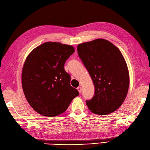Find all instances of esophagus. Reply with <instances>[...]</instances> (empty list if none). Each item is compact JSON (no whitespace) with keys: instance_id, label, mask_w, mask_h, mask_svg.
<instances>
[{"instance_id":"1","label":"esophagus","mask_w":150,"mask_h":150,"mask_svg":"<svg viewBox=\"0 0 150 150\" xmlns=\"http://www.w3.org/2000/svg\"><path fill=\"white\" fill-rule=\"evenodd\" d=\"M77 90L78 91V92H79V94H81V91H82V88H81V86H78V87L77 88Z\"/></svg>"}]
</instances>
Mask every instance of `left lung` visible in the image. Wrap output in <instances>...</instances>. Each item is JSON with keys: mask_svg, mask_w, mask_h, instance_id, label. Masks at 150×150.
<instances>
[{"mask_svg": "<svg viewBox=\"0 0 150 150\" xmlns=\"http://www.w3.org/2000/svg\"><path fill=\"white\" fill-rule=\"evenodd\" d=\"M78 53L94 83V96L86 101L89 110L107 115L117 110L128 91L127 65L119 49L105 39H96L78 45Z\"/></svg>", "mask_w": 150, "mask_h": 150, "instance_id": "1", "label": "left lung"}]
</instances>
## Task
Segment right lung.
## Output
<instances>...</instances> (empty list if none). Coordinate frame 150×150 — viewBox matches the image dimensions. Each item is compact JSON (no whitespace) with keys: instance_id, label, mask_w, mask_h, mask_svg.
Here are the masks:
<instances>
[{"instance_id":"obj_1","label":"right lung","mask_w":150,"mask_h":150,"mask_svg":"<svg viewBox=\"0 0 150 150\" xmlns=\"http://www.w3.org/2000/svg\"><path fill=\"white\" fill-rule=\"evenodd\" d=\"M74 51L72 45L48 42L28 56L22 69V88L29 104L39 114H61L79 95L70 85L71 76L64 69L66 60Z\"/></svg>"}]
</instances>
